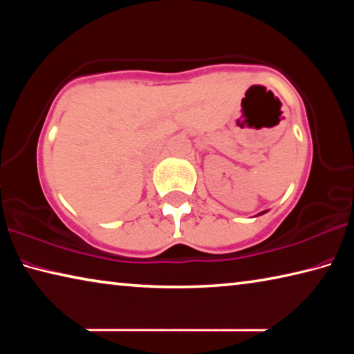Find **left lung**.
I'll list each match as a JSON object with an SVG mask.
<instances>
[{"label": "left lung", "mask_w": 354, "mask_h": 354, "mask_svg": "<svg viewBox=\"0 0 354 354\" xmlns=\"http://www.w3.org/2000/svg\"><path fill=\"white\" fill-rule=\"evenodd\" d=\"M262 214H266V211H263V212H261V214H257V215H262Z\"/></svg>", "instance_id": "left-lung-1"}]
</instances>
